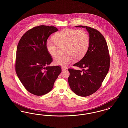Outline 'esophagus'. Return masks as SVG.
I'll return each instance as SVG.
<instances>
[{
	"instance_id": "esophagus-1",
	"label": "esophagus",
	"mask_w": 128,
	"mask_h": 128,
	"mask_svg": "<svg viewBox=\"0 0 128 128\" xmlns=\"http://www.w3.org/2000/svg\"><path fill=\"white\" fill-rule=\"evenodd\" d=\"M61 70H66V68H64V67H62L61 68Z\"/></svg>"
}]
</instances>
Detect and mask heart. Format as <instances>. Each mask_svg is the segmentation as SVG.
<instances>
[{"mask_svg": "<svg viewBox=\"0 0 128 128\" xmlns=\"http://www.w3.org/2000/svg\"><path fill=\"white\" fill-rule=\"evenodd\" d=\"M54 40H48L46 49L49 54L56 57L58 54V46H64L65 54L58 56L54 60L56 65L65 67L73 61L78 60L85 55L89 44V38L84 30L64 29L56 32L53 37Z\"/></svg>", "mask_w": 128, "mask_h": 128, "instance_id": "obj_1", "label": "heart"}]
</instances>
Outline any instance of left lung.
<instances>
[{
  "label": "left lung",
  "mask_w": 128,
  "mask_h": 128,
  "mask_svg": "<svg viewBox=\"0 0 128 128\" xmlns=\"http://www.w3.org/2000/svg\"><path fill=\"white\" fill-rule=\"evenodd\" d=\"M85 28L89 34L88 49L84 58L74 66L80 69L68 68V82L72 90L80 96H87L97 91L109 70L110 56L107 43L98 30L91 27Z\"/></svg>",
  "instance_id": "obj_1"
}]
</instances>
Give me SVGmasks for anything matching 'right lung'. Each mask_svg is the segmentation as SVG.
I'll return each mask as SVG.
<instances>
[{
    "mask_svg": "<svg viewBox=\"0 0 128 128\" xmlns=\"http://www.w3.org/2000/svg\"><path fill=\"white\" fill-rule=\"evenodd\" d=\"M58 29L40 25L27 31L18 43L15 70L18 79L31 94L43 96L50 91L61 73L58 66H49L52 58L46 49L49 36Z\"/></svg>",
    "mask_w": 128,
    "mask_h": 128,
    "instance_id": "right-lung-1",
    "label": "right lung"
}]
</instances>
